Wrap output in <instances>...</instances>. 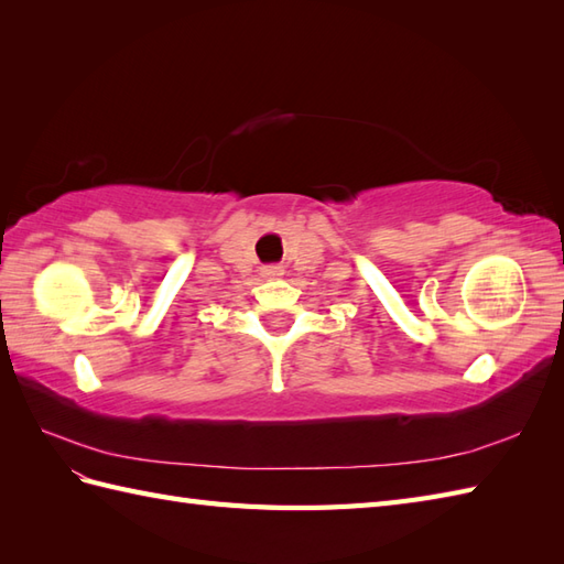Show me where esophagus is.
<instances>
[{
  "instance_id": "34e87169",
  "label": "esophagus",
  "mask_w": 564,
  "mask_h": 564,
  "mask_svg": "<svg viewBox=\"0 0 564 564\" xmlns=\"http://www.w3.org/2000/svg\"><path fill=\"white\" fill-rule=\"evenodd\" d=\"M261 275H263V279H281L283 267H263Z\"/></svg>"
}]
</instances>
